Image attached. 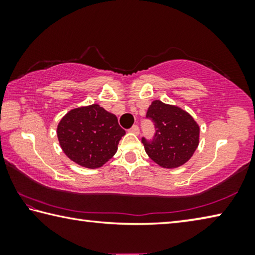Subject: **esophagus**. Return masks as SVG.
<instances>
[{"label":"esophagus","mask_w":255,"mask_h":255,"mask_svg":"<svg viewBox=\"0 0 255 255\" xmlns=\"http://www.w3.org/2000/svg\"><path fill=\"white\" fill-rule=\"evenodd\" d=\"M129 131L132 132V133H135V135H138V133H139V127H138L137 125H135V126H132L130 128V130H129Z\"/></svg>","instance_id":"34e87169"}]
</instances>
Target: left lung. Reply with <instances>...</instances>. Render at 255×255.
Here are the masks:
<instances>
[{
	"instance_id": "1",
	"label": "left lung",
	"mask_w": 255,
	"mask_h": 255,
	"mask_svg": "<svg viewBox=\"0 0 255 255\" xmlns=\"http://www.w3.org/2000/svg\"><path fill=\"white\" fill-rule=\"evenodd\" d=\"M146 117L155 125L153 140L141 139L148 156L164 169L187 163L199 145L200 128L192 116L180 107L154 100Z\"/></svg>"
}]
</instances>
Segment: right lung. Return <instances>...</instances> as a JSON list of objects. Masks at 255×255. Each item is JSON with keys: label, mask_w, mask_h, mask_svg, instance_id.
Wrapping results in <instances>:
<instances>
[{"label": "right lung", "mask_w": 255, "mask_h": 255, "mask_svg": "<svg viewBox=\"0 0 255 255\" xmlns=\"http://www.w3.org/2000/svg\"><path fill=\"white\" fill-rule=\"evenodd\" d=\"M125 133L116 115L97 103L70 110L57 126L63 152L73 162L88 169H98L109 161Z\"/></svg>", "instance_id": "right-lung-1"}]
</instances>
